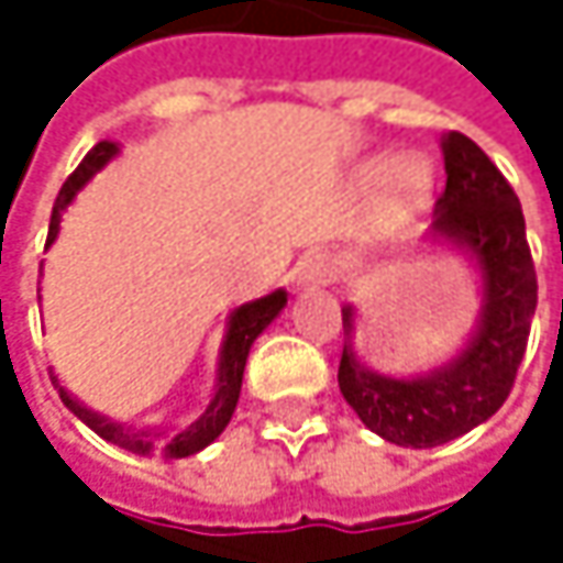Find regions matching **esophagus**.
I'll return each mask as SVG.
<instances>
[{
	"mask_svg": "<svg viewBox=\"0 0 563 563\" xmlns=\"http://www.w3.org/2000/svg\"><path fill=\"white\" fill-rule=\"evenodd\" d=\"M336 278V265L327 252H308L298 262V285L301 288H323Z\"/></svg>",
	"mask_w": 563,
	"mask_h": 563,
	"instance_id": "34e87169",
	"label": "esophagus"
}]
</instances>
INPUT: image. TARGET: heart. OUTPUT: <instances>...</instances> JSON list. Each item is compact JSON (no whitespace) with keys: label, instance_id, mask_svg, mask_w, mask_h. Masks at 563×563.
Listing matches in <instances>:
<instances>
[{"label":"heart","instance_id":"obj_1","mask_svg":"<svg viewBox=\"0 0 563 563\" xmlns=\"http://www.w3.org/2000/svg\"><path fill=\"white\" fill-rule=\"evenodd\" d=\"M379 200H376V227L379 230H398L411 223L434 194V168L424 155H401L395 162H369L360 172V184H378Z\"/></svg>","mask_w":563,"mask_h":563}]
</instances>
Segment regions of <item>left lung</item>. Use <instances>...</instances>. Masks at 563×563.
I'll list each match as a JSON object with an SVG mask.
<instances>
[{
    "instance_id": "1",
    "label": "left lung",
    "mask_w": 563,
    "mask_h": 563,
    "mask_svg": "<svg viewBox=\"0 0 563 563\" xmlns=\"http://www.w3.org/2000/svg\"><path fill=\"white\" fill-rule=\"evenodd\" d=\"M448 187L434 203L431 240L470 255L483 275V308L457 356L428 376H383L356 360V311L343 308L336 383L360 421L398 448H438L493 418L509 398L538 305L526 217L512 184L463 132L441 139Z\"/></svg>"
}]
</instances>
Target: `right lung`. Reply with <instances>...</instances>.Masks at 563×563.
<instances>
[{"label": "right lung", "instance_id": "1", "mask_svg": "<svg viewBox=\"0 0 563 563\" xmlns=\"http://www.w3.org/2000/svg\"><path fill=\"white\" fill-rule=\"evenodd\" d=\"M119 145L115 142H97L87 158L77 165V172L64 180L57 200H54V210H51V227H47V246L57 240V230H60V217L67 210V203L77 197V190L97 175L100 168L109 165V158H115ZM288 305V295L278 288L265 298H255L243 308H236L230 314V323H227V336H223V346H220V363H217V386H213V395L210 401L203 405V411L180 431H162V428H132V424H122V421H112L100 411H90L84 401H77L67 388L57 383V376L51 373V383L60 391V401L90 428L97 431L103 441L115 444V448H125L132 454H162V457L177 460V457H190L197 451H203L207 444H213L223 428L230 424L233 411H236V401H240V388H243V369H246L249 350L255 343V336L282 314V308Z\"/></svg>", "mask_w": 563, "mask_h": 563}]
</instances>
